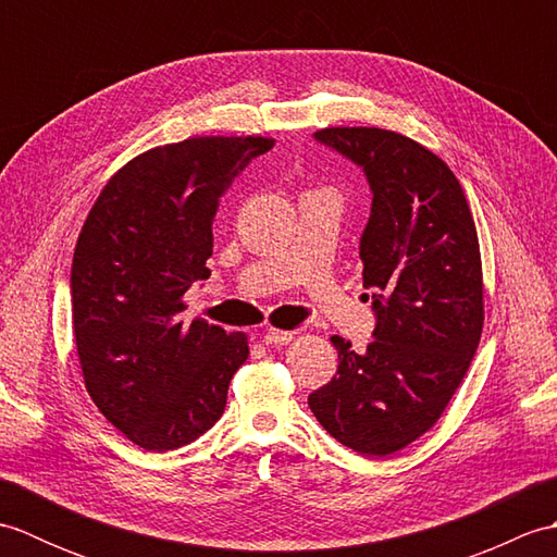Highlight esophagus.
Masks as SVG:
<instances>
[{
    "label": "esophagus",
    "mask_w": 557,
    "mask_h": 557,
    "mask_svg": "<svg viewBox=\"0 0 557 557\" xmlns=\"http://www.w3.org/2000/svg\"><path fill=\"white\" fill-rule=\"evenodd\" d=\"M294 339L292 330H275V327H268L263 333V342L270 347H282V345H289Z\"/></svg>",
    "instance_id": "esophagus-1"
}]
</instances>
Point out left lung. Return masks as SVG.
<instances>
[{
  "mask_svg": "<svg viewBox=\"0 0 557 557\" xmlns=\"http://www.w3.org/2000/svg\"><path fill=\"white\" fill-rule=\"evenodd\" d=\"M313 138L361 168L371 186L359 258L363 287L373 289L375 339L354 351L333 337L337 373L309 395V407L342 445L385 457L441 419L476 354V224L453 170L417 140L375 126L321 128Z\"/></svg>",
  "mask_w": 557,
  "mask_h": 557,
  "instance_id": "8db88e82",
  "label": "left lung"
}]
</instances>
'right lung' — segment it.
<instances>
[{
	"label": "right lung",
	"mask_w": 557,
	"mask_h": 557,
	"mask_svg": "<svg viewBox=\"0 0 557 557\" xmlns=\"http://www.w3.org/2000/svg\"><path fill=\"white\" fill-rule=\"evenodd\" d=\"M263 136H198L126 162L78 234L71 311L88 395L150 453L194 443L215 425L248 359L244 333L180 321L184 294L208 280L212 218Z\"/></svg>",
	"instance_id": "obj_1"
}]
</instances>
